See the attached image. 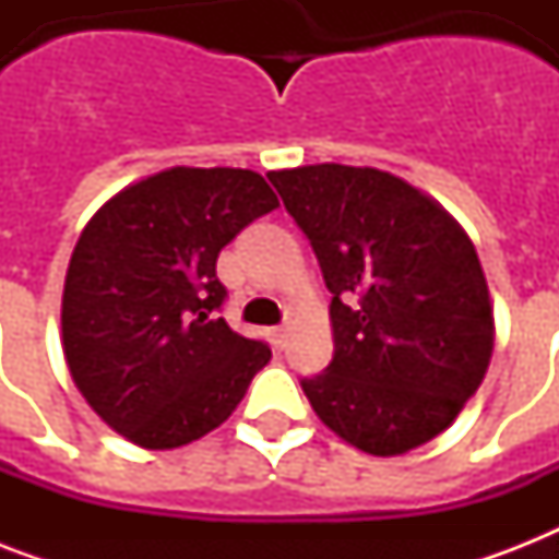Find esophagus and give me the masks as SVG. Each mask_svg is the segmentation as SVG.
<instances>
[{"label": "esophagus", "mask_w": 559, "mask_h": 559, "mask_svg": "<svg viewBox=\"0 0 559 559\" xmlns=\"http://www.w3.org/2000/svg\"><path fill=\"white\" fill-rule=\"evenodd\" d=\"M284 342H287V324L272 328V345H275V348H284Z\"/></svg>", "instance_id": "1"}]
</instances>
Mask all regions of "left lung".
<instances>
[{
  "label": "left lung",
  "mask_w": 559,
  "mask_h": 559,
  "mask_svg": "<svg viewBox=\"0 0 559 559\" xmlns=\"http://www.w3.org/2000/svg\"><path fill=\"white\" fill-rule=\"evenodd\" d=\"M266 177L333 296L331 366L301 380L313 412L371 455L432 441L493 354V307L467 231L385 170L331 162Z\"/></svg>",
  "instance_id": "1"
}]
</instances>
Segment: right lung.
<instances>
[{
    "label": "right lung",
    "mask_w": 559,
    "mask_h": 559,
    "mask_svg": "<svg viewBox=\"0 0 559 559\" xmlns=\"http://www.w3.org/2000/svg\"><path fill=\"white\" fill-rule=\"evenodd\" d=\"M278 209L243 168H170L118 191L86 223L63 287V354L100 420L144 450L217 429L272 350L217 310V254Z\"/></svg>",
    "instance_id": "right-lung-1"
}]
</instances>
